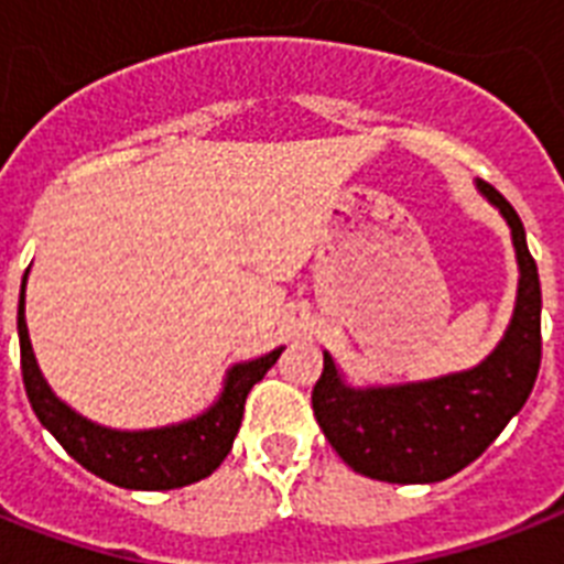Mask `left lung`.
Instances as JSON below:
<instances>
[{
    "label": "left lung",
    "instance_id": "left-lung-1",
    "mask_svg": "<svg viewBox=\"0 0 564 564\" xmlns=\"http://www.w3.org/2000/svg\"><path fill=\"white\" fill-rule=\"evenodd\" d=\"M480 196L501 210L519 260V295L505 338L473 370L405 386L350 388L324 354L313 411L324 437L354 473L388 484L446 480L505 432L528 402L542 361V286L519 214L487 182Z\"/></svg>",
    "mask_w": 564,
    "mask_h": 564
}]
</instances>
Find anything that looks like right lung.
Masks as SVG:
<instances>
[{
  "label": "right lung",
  "mask_w": 564,
  "mask_h": 564,
  "mask_svg": "<svg viewBox=\"0 0 564 564\" xmlns=\"http://www.w3.org/2000/svg\"><path fill=\"white\" fill-rule=\"evenodd\" d=\"M17 329H20L22 382H25V393H29L36 420L91 475L116 487L150 489V492L187 487L194 480L208 478L226 460L240 432L246 397L283 354V347H278L260 359L235 365L226 373V386L217 402L194 420L162 425V429H144V432H118V429L91 423L75 409H68L40 373L29 338V324H25V278L20 290Z\"/></svg>",
  "instance_id": "obj_1"
}]
</instances>
